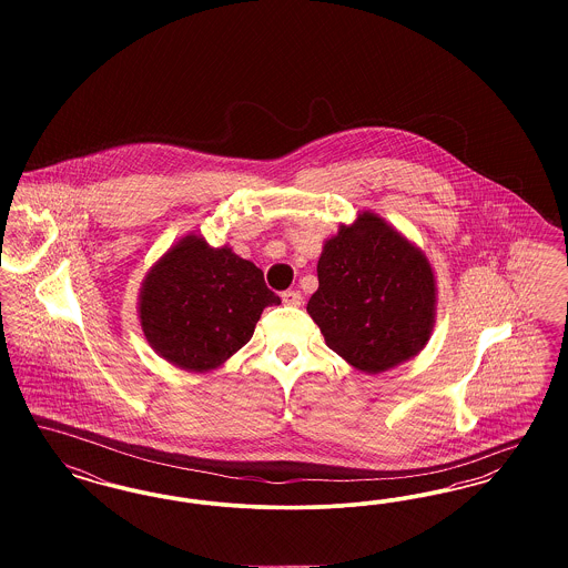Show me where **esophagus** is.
Wrapping results in <instances>:
<instances>
[{
  "label": "esophagus",
  "mask_w": 568,
  "mask_h": 568,
  "mask_svg": "<svg viewBox=\"0 0 568 568\" xmlns=\"http://www.w3.org/2000/svg\"><path fill=\"white\" fill-rule=\"evenodd\" d=\"M281 297H283V302L287 306H300L302 304V294L297 290H290V292H285Z\"/></svg>",
  "instance_id": "esophagus-1"
}]
</instances>
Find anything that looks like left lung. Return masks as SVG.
<instances>
[{
    "mask_svg": "<svg viewBox=\"0 0 568 568\" xmlns=\"http://www.w3.org/2000/svg\"><path fill=\"white\" fill-rule=\"evenodd\" d=\"M320 290L306 311L325 345L366 375L396 368L428 345L436 276L426 253L373 211L324 241Z\"/></svg>",
    "mask_w": 568,
    "mask_h": 568,
    "instance_id": "8db88e82",
    "label": "left lung"
}]
</instances>
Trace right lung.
<instances>
[{"label": "right lung", "mask_w": 568, "mask_h": 568, "mask_svg": "<svg viewBox=\"0 0 568 568\" xmlns=\"http://www.w3.org/2000/svg\"><path fill=\"white\" fill-rule=\"evenodd\" d=\"M281 304L264 272L230 244L191 232L142 278L138 320L151 349L187 373H211L251 341L266 306Z\"/></svg>", "instance_id": "1"}]
</instances>
